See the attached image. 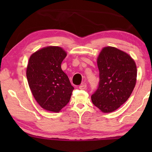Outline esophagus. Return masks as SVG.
I'll list each match as a JSON object with an SVG mask.
<instances>
[{"instance_id":"34e87169","label":"esophagus","mask_w":152,"mask_h":152,"mask_svg":"<svg viewBox=\"0 0 152 152\" xmlns=\"http://www.w3.org/2000/svg\"><path fill=\"white\" fill-rule=\"evenodd\" d=\"M86 88H87V85H86V83H82V85H80V86H79V88H80V89H82V90L86 89Z\"/></svg>"}]
</instances>
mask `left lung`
Listing matches in <instances>:
<instances>
[{
	"mask_svg": "<svg viewBox=\"0 0 152 152\" xmlns=\"http://www.w3.org/2000/svg\"><path fill=\"white\" fill-rule=\"evenodd\" d=\"M99 83L91 95L93 104L112 112L127 101L136 84L137 66L131 56L113 47L104 48L97 59Z\"/></svg>",
	"mask_w": 152,
	"mask_h": 152,
	"instance_id": "8db88e82",
	"label": "left lung"
}]
</instances>
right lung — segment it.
Here are the masks:
<instances>
[{"mask_svg": "<svg viewBox=\"0 0 152 152\" xmlns=\"http://www.w3.org/2000/svg\"><path fill=\"white\" fill-rule=\"evenodd\" d=\"M66 56L61 48L49 46L36 51L28 60V86L35 100L46 110L59 112L72 95L74 88L61 65Z\"/></svg>", "mask_w": 152, "mask_h": 152, "instance_id": "add662e5", "label": "right lung"}]
</instances>
